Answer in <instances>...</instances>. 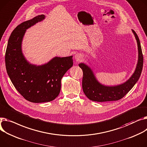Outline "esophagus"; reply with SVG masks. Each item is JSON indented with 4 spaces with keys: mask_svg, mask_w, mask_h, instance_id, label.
Listing matches in <instances>:
<instances>
[{
    "mask_svg": "<svg viewBox=\"0 0 147 147\" xmlns=\"http://www.w3.org/2000/svg\"><path fill=\"white\" fill-rule=\"evenodd\" d=\"M74 58H75V60L77 61V62H79V61H81L83 58V56L82 54L80 53H77L75 55H74Z\"/></svg>",
    "mask_w": 147,
    "mask_h": 147,
    "instance_id": "obj_1",
    "label": "esophagus"
}]
</instances>
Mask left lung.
Segmentation results:
<instances>
[{
	"label": "left lung",
	"instance_id": "1",
	"mask_svg": "<svg viewBox=\"0 0 147 147\" xmlns=\"http://www.w3.org/2000/svg\"><path fill=\"white\" fill-rule=\"evenodd\" d=\"M138 46V61L135 70L129 79L122 84L116 86H106L100 83L90 66L81 63L79 66L83 72L82 87L85 95L94 102L116 101L122 99L128 93L139 80L143 67V55L139 38L132 29Z\"/></svg>",
	"mask_w": 147,
	"mask_h": 147
}]
</instances>
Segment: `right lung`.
Segmentation results:
<instances>
[{"mask_svg": "<svg viewBox=\"0 0 147 147\" xmlns=\"http://www.w3.org/2000/svg\"><path fill=\"white\" fill-rule=\"evenodd\" d=\"M44 15L36 16L17 26L10 36L5 54L7 73L16 89L32 103L54 100L61 90V81L73 65V56L54 57L48 62L36 65L24 56L22 44L26 29L42 21Z\"/></svg>", "mask_w": 147, "mask_h": 147, "instance_id": "obj_1", "label": "right lung"}]
</instances>
